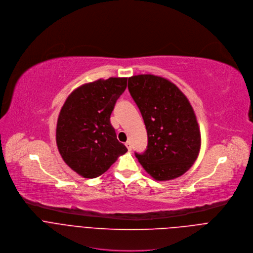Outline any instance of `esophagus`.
Masks as SVG:
<instances>
[{"label":"esophagus","mask_w":253,"mask_h":253,"mask_svg":"<svg viewBox=\"0 0 253 253\" xmlns=\"http://www.w3.org/2000/svg\"><path fill=\"white\" fill-rule=\"evenodd\" d=\"M126 148H127V150H131V144H130L129 141H126Z\"/></svg>","instance_id":"esophagus-1"}]
</instances>
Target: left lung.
<instances>
[{"instance_id":"left-lung-1","label":"left lung","mask_w":253,"mask_h":253,"mask_svg":"<svg viewBox=\"0 0 253 253\" xmlns=\"http://www.w3.org/2000/svg\"><path fill=\"white\" fill-rule=\"evenodd\" d=\"M128 90L147 131V147L135 157L157 180L176 178L194 164L200 149V130L183 92L169 80L154 75L128 78Z\"/></svg>"}]
</instances>
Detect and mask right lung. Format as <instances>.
I'll use <instances>...</instances> for the list:
<instances>
[{
  "instance_id": "add662e5",
  "label": "right lung",
  "mask_w": 253,
  "mask_h": 253,
  "mask_svg": "<svg viewBox=\"0 0 253 253\" xmlns=\"http://www.w3.org/2000/svg\"><path fill=\"white\" fill-rule=\"evenodd\" d=\"M126 82L127 78H110L84 84L68 96L60 112L56 130L59 153L85 178L102 175L127 151L110 122Z\"/></svg>"
}]
</instances>
